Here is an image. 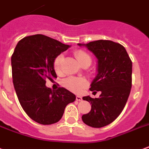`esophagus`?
<instances>
[{"label": "esophagus", "instance_id": "1", "mask_svg": "<svg viewBox=\"0 0 149 149\" xmlns=\"http://www.w3.org/2000/svg\"><path fill=\"white\" fill-rule=\"evenodd\" d=\"M76 100L77 101H82V100H83V98H82L81 96H79V95H77Z\"/></svg>", "mask_w": 149, "mask_h": 149}]
</instances>
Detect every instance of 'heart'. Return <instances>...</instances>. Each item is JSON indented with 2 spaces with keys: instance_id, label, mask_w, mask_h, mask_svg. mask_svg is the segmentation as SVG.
Masks as SVG:
<instances>
[{
  "instance_id": "b5f03b06",
  "label": "heart",
  "mask_w": 149,
  "mask_h": 149,
  "mask_svg": "<svg viewBox=\"0 0 149 149\" xmlns=\"http://www.w3.org/2000/svg\"><path fill=\"white\" fill-rule=\"evenodd\" d=\"M74 56L79 61V63L84 66L86 64L90 65L91 63V56L83 49H77L76 51H74ZM63 61V54H58L56 57L54 63H53V66L54 70H55V72L60 75L63 73V69H62V63ZM63 86L66 87L67 89L75 93H79L83 91L86 86H87V81L83 78H79V77H68L63 81Z\"/></svg>"
}]
</instances>
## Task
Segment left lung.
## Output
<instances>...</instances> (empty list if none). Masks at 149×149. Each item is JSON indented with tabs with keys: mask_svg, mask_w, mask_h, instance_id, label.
I'll return each mask as SVG.
<instances>
[{
	"mask_svg": "<svg viewBox=\"0 0 149 149\" xmlns=\"http://www.w3.org/2000/svg\"><path fill=\"white\" fill-rule=\"evenodd\" d=\"M86 46L98 59L96 77L91 84V91H101L99 98L84 96L91 103L89 113L82 116L86 125L102 127L112 123L126 105L132 88V63L125 48L109 40H98Z\"/></svg>",
	"mask_w": 149,
	"mask_h": 149,
	"instance_id": "1",
	"label": "left lung"
}]
</instances>
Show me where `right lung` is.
I'll use <instances>...</instances> for the list:
<instances>
[{"label": "right lung", "mask_w": 149, "mask_h": 149, "mask_svg": "<svg viewBox=\"0 0 149 149\" xmlns=\"http://www.w3.org/2000/svg\"><path fill=\"white\" fill-rule=\"evenodd\" d=\"M70 47L42 34L20 40L11 57L13 86L23 110L35 122L49 125L58 122L67 104L76 97L64 87L46 86V79L57 78L53 63Z\"/></svg>", "instance_id": "obj_1"}]
</instances>
